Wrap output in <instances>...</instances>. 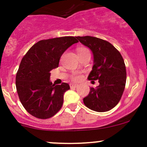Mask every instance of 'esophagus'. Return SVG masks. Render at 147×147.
Masks as SVG:
<instances>
[{"label":"esophagus","instance_id":"1","mask_svg":"<svg viewBox=\"0 0 147 147\" xmlns=\"http://www.w3.org/2000/svg\"><path fill=\"white\" fill-rule=\"evenodd\" d=\"M69 86H70V87L71 88H76V87H78V84H69Z\"/></svg>","mask_w":147,"mask_h":147}]
</instances>
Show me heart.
<instances>
[{"label": "heart", "instance_id": "1", "mask_svg": "<svg viewBox=\"0 0 147 147\" xmlns=\"http://www.w3.org/2000/svg\"><path fill=\"white\" fill-rule=\"evenodd\" d=\"M77 52H78V56H79V55H81L84 54V53H88V52L90 51H89L88 49L86 48V47H80L77 49ZM82 78V75H81L80 73H79V72H73V73L71 75V80L73 81H75V82H77V81H80Z\"/></svg>", "mask_w": 147, "mask_h": 147}]
</instances>
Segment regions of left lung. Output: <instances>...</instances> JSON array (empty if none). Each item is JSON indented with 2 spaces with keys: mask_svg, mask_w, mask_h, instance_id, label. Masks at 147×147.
<instances>
[{
  "mask_svg": "<svg viewBox=\"0 0 147 147\" xmlns=\"http://www.w3.org/2000/svg\"><path fill=\"white\" fill-rule=\"evenodd\" d=\"M76 38L94 55V65L88 80H97L100 83L96 88H90L88 95L83 99L84 105L95 112H107L119 103L125 88L127 72L124 59L108 41L92 36Z\"/></svg>",
  "mask_w": 147,
  "mask_h": 147,
  "instance_id": "obj_1",
  "label": "left lung"
}]
</instances>
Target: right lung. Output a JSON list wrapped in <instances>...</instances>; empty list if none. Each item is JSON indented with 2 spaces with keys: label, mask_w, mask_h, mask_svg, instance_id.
Listing matches in <instances>:
<instances>
[{
  "label": "right lung",
  "mask_w": 147,
  "mask_h": 147,
  "mask_svg": "<svg viewBox=\"0 0 147 147\" xmlns=\"http://www.w3.org/2000/svg\"><path fill=\"white\" fill-rule=\"evenodd\" d=\"M77 42L73 36L42 40L34 44L22 58L16 74V90L20 102L32 116L48 119L61 109L63 95L69 85L65 82L53 84L50 72L58 67L65 50Z\"/></svg>",
  "instance_id": "add662e5"
}]
</instances>
